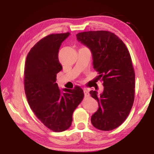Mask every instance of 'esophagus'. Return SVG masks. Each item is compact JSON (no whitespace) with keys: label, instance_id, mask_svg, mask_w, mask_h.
Returning <instances> with one entry per match:
<instances>
[{"label":"esophagus","instance_id":"34e87169","mask_svg":"<svg viewBox=\"0 0 154 154\" xmlns=\"http://www.w3.org/2000/svg\"><path fill=\"white\" fill-rule=\"evenodd\" d=\"M83 92H84V94L85 97H88V96H89V90L87 89H84L83 90Z\"/></svg>","mask_w":154,"mask_h":154}]
</instances>
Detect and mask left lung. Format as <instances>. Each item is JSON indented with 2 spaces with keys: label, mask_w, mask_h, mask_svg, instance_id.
I'll use <instances>...</instances> for the list:
<instances>
[{
  "label": "left lung",
  "mask_w": 154,
  "mask_h": 154,
  "mask_svg": "<svg viewBox=\"0 0 154 154\" xmlns=\"http://www.w3.org/2000/svg\"><path fill=\"white\" fill-rule=\"evenodd\" d=\"M77 38L90 48L93 67L99 74L104 90L90 94L99 108L91 118L96 128L112 130L126 120L134 100L135 73L131 56L126 45L114 33L106 30L77 34Z\"/></svg>",
  "instance_id": "8db88e82"
}]
</instances>
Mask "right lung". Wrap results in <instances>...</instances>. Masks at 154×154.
Listing matches in <instances>:
<instances>
[{
    "mask_svg": "<svg viewBox=\"0 0 154 154\" xmlns=\"http://www.w3.org/2000/svg\"><path fill=\"white\" fill-rule=\"evenodd\" d=\"M69 35L51 34L41 38L28 52L24 66V90L30 107L47 128L57 132L69 128L72 113L84 97L78 85L61 90L56 83L62 69L59 49Z\"/></svg>",
    "mask_w": 154,
    "mask_h": 154,
    "instance_id": "1",
    "label": "right lung"
}]
</instances>
